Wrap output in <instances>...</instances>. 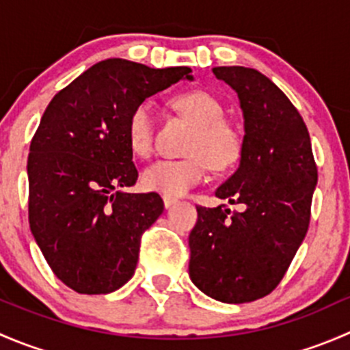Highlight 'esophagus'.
Here are the masks:
<instances>
[{
    "instance_id": "1",
    "label": "esophagus",
    "mask_w": 350,
    "mask_h": 350,
    "mask_svg": "<svg viewBox=\"0 0 350 350\" xmlns=\"http://www.w3.org/2000/svg\"><path fill=\"white\" fill-rule=\"evenodd\" d=\"M174 204H178V200H176V198H164V206L167 208V210L174 206Z\"/></svg>"
}]
</instances>
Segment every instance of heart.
<instances>
[{"mask_svg": "<svg viewBox=\"0 0 350 350\" xmlns=\"http://www.w3.org/2000/svg\"><path fill=\"white\" fill-rule=\"evenodd\" d=\"M172 107L196 126L188 155L172 161L161 159L142 172V186L165 198H179L203 183L208 164L213 169H227L239 159L242 135L237 126L224 118V105L206 91H189L172 100ZM155 115L150 101H140L126 120V140L133 154L147 157L152 152Z\"/></svg>", "mask_w": 350, "mask_h": 350, "instance_id": "heart-1", "label": "heart"}]
</instances>
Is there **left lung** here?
<instances>
[{
  "label": "left lung",
  "mask_w": 350,
  "mask_h": 350,
  "mask_svg": "<svg viewBox=\"0 0 350 350\" xmlns=\"http://www.w3.org/2000/svg\"><path fill=\"white\" fill-rule=\"evenodd\" d=\"M213 74L237 93L243 116L241 162L215 195L245 210L196 206L189 278L210 298L247 303L280 284L301 245L317 165L305 122L269 77L242 66Z\"/></svg>",
  "instance_id": "8db88e82"
}]
</instances>
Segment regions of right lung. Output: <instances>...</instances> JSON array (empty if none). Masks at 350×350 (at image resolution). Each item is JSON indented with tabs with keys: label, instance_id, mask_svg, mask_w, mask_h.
Here are the masks:
<instances>
[{
	"label": "right lung",
	"instance_id": "add662e5",
	"mask_svg": "<svg viewBox=\"0 0 350 350\" xmlns=\"http://www.w3.org/2000/svg\"><path fill=\"white\" fill-rule=\"evenodd\" d=\"M189 67L101 61L59 91L28 154V221L55 276L81 295H107L133 276L140 237L161 217L157 193H126L139 172L126 120Z\"/></svg>",
	"mask_w": 350,
	"mask_h": 350
}]
</instances>
